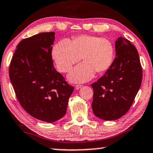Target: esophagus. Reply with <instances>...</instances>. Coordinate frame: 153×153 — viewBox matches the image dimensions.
<instances>
[{
    "mask_svg": "<svg viewBox=\"0 0 153 153\" xmlns=\"http://www.w3.org/2000/svg\"><path fill=\"white\" fill-rule=\"evenodd\" d=\"M82 85H76V86H75V88H76V90H78L82 87Z\"/></svg>",
    "mask_w": 153,
    "mask_h": 153,
    "instance_id": "obj_1",
    "label": "esophagus"
}]
</instances>
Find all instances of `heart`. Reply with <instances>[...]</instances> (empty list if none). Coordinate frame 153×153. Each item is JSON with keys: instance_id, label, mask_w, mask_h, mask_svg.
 I'll list each match as a JSON object with an SVG mask.
<instances>
[{"instance_id": "b5f03b06", "label": "heart", "mask_w": 153, "mask_h": 153, "mask_svg": "<svg viewBox=\"0 0 153 153\" xmlns=\"http://www.w3.org/2000/svg\"><path fill=\"white\" fill-rule=\"evenodd\" d=\"M114 55L115 48L110 40L92 35H79L71 41L60 40L51 50L52 58L62 73L69 72L82 57L84 62L68 76L73 82H84L92 78L95 71H106L112 65Z\"/></svg>"}]
</instances>
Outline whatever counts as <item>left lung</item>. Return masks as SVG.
I'll list each match as a JSON object with an SVG mask.
<instances>
[{"mask_svg":"<svg viewBox=\"0 0 153 153\" xmlns=\"http://www.w3.org/2000/svg\"><path fill=\"white\" fill-rule=\"evenodd\" d=\"M116 58L105 74L91 84L93 112L104 120H115L129 110L140 89L142 69L138 51L128 40L115 41Z\"/></svg>","mask_w":153,"mask_h":153,"instance_id":"obj_1","label":"left lung"}]
</instances>
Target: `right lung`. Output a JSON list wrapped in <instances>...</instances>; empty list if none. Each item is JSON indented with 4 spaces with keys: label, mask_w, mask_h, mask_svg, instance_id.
<instances>
[{
    "label": "right lung",
    "mask_w": 153,
    "mask_h": 153,
    "mask_svg": "<svg viewBox=\"0 0 153 153\" xmlns=\"http://www.w3.org/2000/svg\"><path fill=\"white\" fill-rule=\"evenodd\" d=\"M54 40L55 33L51 31L20 41L9 71L20 105L32 117L49 123L65 115L74 88L53 67L51 50Z\"/></svg>",
    "instance_id": "1"
}]
</instances>
